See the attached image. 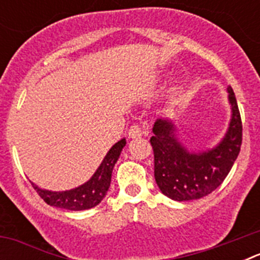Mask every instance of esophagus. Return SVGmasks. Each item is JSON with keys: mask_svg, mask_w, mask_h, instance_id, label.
Listing matches in <instances>:
<instances>
[{"mask_svg": "<svg viewBox=\"0 0 260 260\" xmlns=\"http://www.w3.org/2000/svg\"><path fill=\"white\" fill-rule=\"evenodd\" d=\"M142 137V128L139 125H132V127L128 128V138L132 139H135V138H141Z\"/></svg>", "mask_w": 260, "mask_h": 260, "instance_id": "obj_1", "label": "esophagus"}]
</instances>
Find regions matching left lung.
Returning <instances> with one entry per match:
<instances>
[{"mask_svg": "<svg viewBox=\"0 0 260 260\" xmlns=\"http://www.w3.org/2000/svg\"><path fill=\"white\" fill-rule=\"evenodd\" d=\"M229 102L232 119L219 146L203 153H189L178 143L173 123L158 119L150 142L153 150L155 180L168 198L177 202L203 198L216 190L228 176L242 144V121L232 87Z\"/></svg>", "mask_w": 260, "mask_h": 260, "instance_id": "1", "label": "left lung"}]
</instances>
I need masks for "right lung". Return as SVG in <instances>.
I'll list each match as a JSON object with an SVG mask.
<instances>
[{"label":"right lung","instance_id":"1","mask_svg":"<svg viewBox=\"0 0 260 260\" xmlns=\"http://www.w3.org/2000/svg\"><path fill=\"white\" fill-rule=\"evenodd\" d=\"M125 144V139L117 142L107 153L102 165L99 167L92 178L77 189L62 192H53L39 189L38 186H35L34 183H32V186L36 190V192L40 195L41 199L53 207L65 208V210L70 211H82L95 207L107 195V191L110 186L112 171H113L114 164L118 160Z\"/></svg>","mask_w":260,"mask_h":260}]
</instances>
